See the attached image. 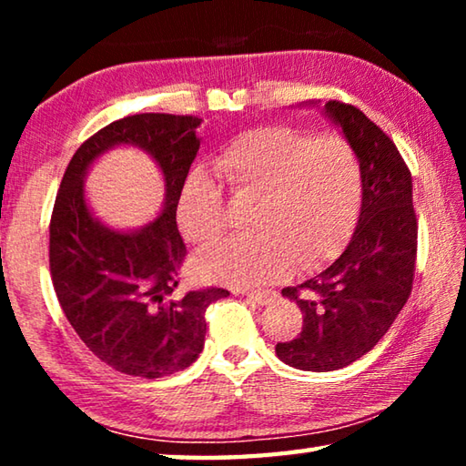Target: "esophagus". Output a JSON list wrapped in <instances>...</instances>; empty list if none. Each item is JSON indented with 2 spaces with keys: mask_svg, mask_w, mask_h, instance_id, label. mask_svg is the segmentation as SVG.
Returning a JSON list of instances; mask_svg holds the SVG:
<instances>
[{
  "mask_svg": "<svg viewBox=\"0 0 466 466\" xmlns=\"http://www.w3.org/2000/svg\"><path fill=\"white\" fill-rule=\"evenodd\" d=\"M244 296H247L250 302H255L258 306H265L271 299L269 291H244Z\"/></svg>",
  "mask_w": 466,
  "mask_h": 466,
  "instance_id": "34e87169",
  "label": "esophagus"
}]
</instances>
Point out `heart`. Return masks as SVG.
I'll list each match as a JSON object with an SVG mask.
<instances>
[{
	"label": "heart",
	"instance_id": "heart-1",
	"mask_svg": "<svg viewBox=\"0 0 466 466\" xmlns=\"http://www.w3.org/2000/svg\"><path fill=\"white\" fill-rule=\"evenodd\" d=\"M211 170L238 201H257L255 236H236L195 261L203 279L238 288L279 281L299 265L317 271L333 261L356 230L364 172L350 141L269 125L232 137ZM185 238L208 247L226 230L224 193L203 170L185 178L177 199Z\"/></svg>",
	"mask_w": 466,
	"mask_h": 466
}]
</instances>
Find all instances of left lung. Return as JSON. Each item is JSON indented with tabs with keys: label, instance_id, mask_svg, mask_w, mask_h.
I'll use <instances>...</instances> for the list:
<instances>
[{
	"label": "left lung",
	"instance_id": "obj_1",
	"mask_svg": "<svg viewBox=\"0 0 466 466\" xmlns=\"http://www.w3.org/2000/svg\"><path fill=\"white\" fill-rule=\"evenodd\" d=\"M325 113L360 157L364 201L341 257L317 278L281 289L304 325L275 353L309 372L350 366L380 341L411 294L417 257L411 172L397 146L353 105L329 100Z\"/></svg>",
	"mask_w": 466,
	"mask_h": 466
}]
</instances>
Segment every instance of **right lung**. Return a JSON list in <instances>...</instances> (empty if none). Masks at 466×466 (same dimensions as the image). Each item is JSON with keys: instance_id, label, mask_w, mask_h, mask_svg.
I'll use <instances>...</instances> for the list:
<instances>
[{"instance_id": "obj_1", "label": "right lung", "mask_w": 466, "mask_h": 466, "mask_svg": "<svg viewBox=\"0 0 466 466\" xmlns=\"http://www.w3.org/2000/svg\"><path fill=\"white\" fill-rule=\"evenodd\" d=\"M199 125L188 115L125 116L86 139L63 175L49 226L53 288L86 347L116 372L152 380L191 366L205 343V310L230 296L224 288L175 291L187 257L177 199L199 152ZM116 145L144 148L165 177L161 216L137 231H110L83 197L91 162Z\"/></svg>"}]
</instances>
